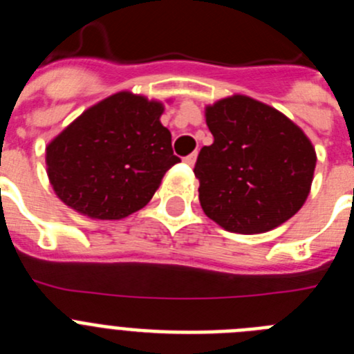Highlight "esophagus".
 Wrapping results in <instances>:
<instances>
[{"mask_svg":"<svg viewBox=\"0 0 354 354\" xmlns=\"http://www.w3.org/2000/svg\"><path fill=\"white\" fill-rule=\"evenodd\" d=\"M195 161H196V152H193V154H189L184 158V162H186V165H189V167H193V165H195Z\"/></svg>","mask_w":354,"mask_h":354,"instance_id":"obj_1","label":"esophagus"}]
</instances>
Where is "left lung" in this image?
I'll use <instances>...</instances> for the list:
<instances>
[{
  "label": "left lung",
  "instance_id": "left-lung-1",
  "mask_svg": "<svg viewBox=\"0 0 354 354\" xmlns=\"http://www.w3.org/2000/svg\"><path fill=\"white\" fill-rule=\"evenodd\" d=\"M214 136L195 165L200 205L228 232L262 234L286 223L305 204L315 149L278 109L246 95L205 108Z\"/></svg>",
  "mask_w": 354,
  "mask_h": 354
}]
</instances>
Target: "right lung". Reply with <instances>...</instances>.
Listing matches in <instances>:
<instances>
[{"mask_svg":"<svg viewBox=\"0 0 354 354\" xmlns=\"http://www.w3.org/2000/svg\"><path fill=\"white\" fill-rule=\"evenodd\" d=\"M165 106L133 92L93 104L46 147L56 196L93 220H122L154 196L180 159L161 124Z\"/></svg>","mask_w":354,"mask_h":354,"instance_id":"right-lung-1","label":"right lung"}]
</instances>
